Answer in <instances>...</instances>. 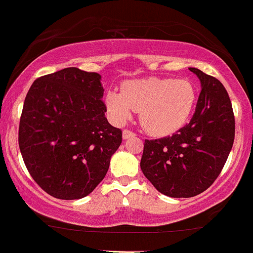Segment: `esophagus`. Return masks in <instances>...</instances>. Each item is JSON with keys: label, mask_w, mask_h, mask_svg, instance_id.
<instances>
[{"label": "esophagus", "mask_w": 253, "mask_h": 253, "mask_svg": "<svg viewBox=\"0 0 253 253\" xmlns=\"http://www.w3.org/2000/svg\"><path fill=\"white\" fill-rule=\"evenodd\" d=\"M132 136H135V133L134 132H132V130H129V129H124L123 130V138L124 139L132 138Z\"/></svg>", "instance_id": "1"}]
</instances>
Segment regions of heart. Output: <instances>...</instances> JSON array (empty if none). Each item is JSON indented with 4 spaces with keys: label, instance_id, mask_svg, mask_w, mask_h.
Masks as SVG:
<instances>
[{
    "label": "heart",
    "instance_id": "1",
    "mask_svg": "<svg viewBox=\"0 0 253 253\" xmlns=\"http://www.w3.org/2000/svg\"><path fill=\"white\" fill-rule=\"evenodd\" d=\"M196 103V90L189 81L150 77L126 82L123 91L110 90L106 104L112 120L125 124L140 112L144 128L153 135L175 133L188 123Z\"/></svg>",
    "mask_w": 253,
    "mask_h": 253
}]
</instances>
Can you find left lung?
<instances>
[{
  "label": "left lung",
  "instance_id": "obj_1",
  "mask_svg": "<svg viewBox=\"0 0 253 253\" xmlns=\"http://www.w3.org/2000/svg\"><path fill=\"white\" fill-rule=\"evenodd\" d=\"M201 82L190 123L172 135L145 140L140 168L159 193L193 197L213 184L227 161L236 121L225 86L215 77L189 68Z\"/></svg>",
  "mask_w": 253,
  "mask_h": 253
}]
</instances>
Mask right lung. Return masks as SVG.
Here are the masks:
<instances>
[{
    "label": "right lung",
    "mask_w": 253,
    "mask_h": 253,
    "mask_svg": "<svg viewBox=\"0 0 253 253\" xmlns=\"http://www.w3.org/2000/svg\"><path fill=\"white\" fill-rule=\"evenodd\" d=\"M96 72L77 68L37 78L26 95L19 147L37 184L60 200L89 195L123 141L108 123Z\"/></svg>",
    "instance_id": "right-lung-1"
}]
</instances>
